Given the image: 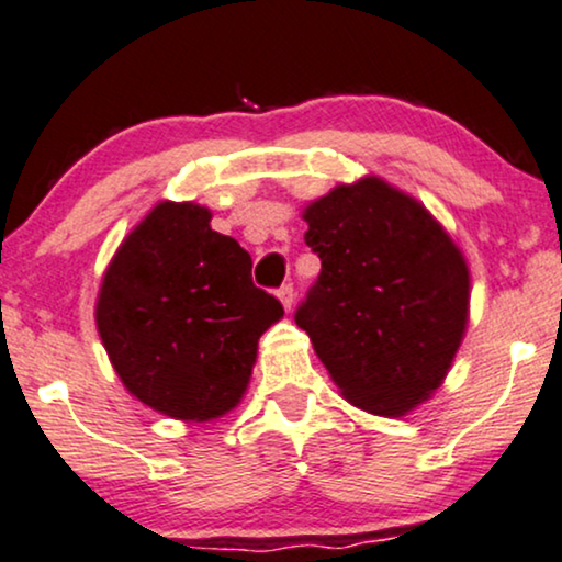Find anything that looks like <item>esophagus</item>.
Masks as SVG:
<instances>
[{
	"instance_id": "34e87169",
	"label": "esophagus",
	"mask_w": 562,
	"mask_h": 562,
	"mask_svg": "<svg viewBox=\"0 0 562 562\" xmlns=\"http://www.w3.org/2000/svg\"><path fill=\"white\" fill-rule=\"evenodd\" d=\"M276 296H279V302L283 304V310H291V304H294V286L291 283H283V286L276 291Z\"/></svg>"
}]
</instances>
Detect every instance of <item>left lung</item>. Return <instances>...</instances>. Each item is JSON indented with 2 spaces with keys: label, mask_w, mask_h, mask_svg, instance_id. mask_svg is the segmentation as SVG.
<instances>
[{
  "label": "left lung",
  "mask_w": 562,
  "mask_h": 562,
  "mask_svg": "<svg viewBox=\"0 0 562 562\" xmlns=\"http://www.w3.org/2000/svg\"><path fill=\"white\" fill-rule=\"evenodd\" d=\"M323 271L296 325L353 407L403 418L447 379L470 319V268L413 195L367 175L304 206Z\"/></svg>",
  "instance_id": "8db88e82"
}]
</instances>
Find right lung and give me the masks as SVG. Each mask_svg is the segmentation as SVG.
I'll list each match as a JSON object with an SVG mask.
<instances>
[{"label": "right lung", "mask_w": 562, "mask_h": 562, "mask_svg": "<svg viewBox=\"0 0 562 562\" xmlns=\"http://www.w3.org/2000/svg\"><path fill=\"white\" fill-rule=\"evenodd\" d=\"M250 271V255L211 229L201 203L159 201L128 232L103 273L94 323L138 403L186 424L243 403L260 335L283 317Z\"/></svg>", "instance_id": "right-lung-1"}]
</instances>
